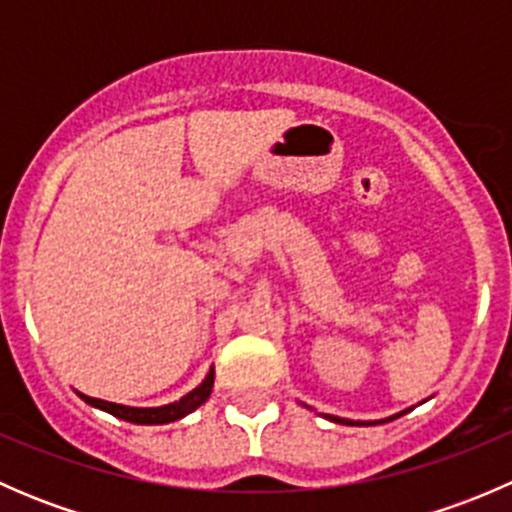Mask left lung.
<instances>
[{
  "mask_svg": "<svg viewBox=\"0 0 512 512\" xmlns=\"http://www.w3.org/2000/svg\"><path fill=\"white\" fill-rule=\"evenodd\" d=\"M302 406H307V404H302ZM307 409H309V406H307ZM409 411H411V409H406V411H401V414H394V416H389V418H381V421H352V418H339V416H332V414H322V416L329 418V421H334V423H344V426H376V423L394 421V418L409 414Z\"/></svg>",
  "mask_w": 512,
  "mask_h": 512,
  "instance_id": "left-lung-1",
  "label": "left lung"
}]
</instances>
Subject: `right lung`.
Here are the masks:
<instances>
[{
  "label": "right lung",
  "instance_id": "add662e5",
  "mask_svg": "<svg viewBox=\"0 0 512 512\" xmlns=\"http://www.w3.org/2000/svg\"><path fill=\"white\" fill-rule=\"evenodd\" d=\"M213 384H215V369L210 366L208 376L195 386L193 391L183 396V399L173 401V404H165V406H151V409H138V406H123V404H113V401H103V399H94V396H86V394H76L86 401L89 406L94 409L106 411V414L121 418V421L128 423H138V426H163V423H173L185 418L188 414H193L198 406H203L205 401L210 399L213 394Z\"/></svg>",
  "mask_w": 512,
  "mask_h": 512
}]
</instances>
